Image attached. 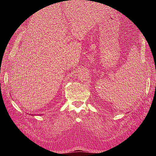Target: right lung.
Instances as JSON below:
<instances>
[{
  "mask_svg": "<svg viewBox=\"0 0 156 156\" xmlns=\"http://www.w3.org/2000/svg\"><path fill=\"white\" fill-rule=\"evenodd\" d=\"M33 115V116H34V115Z\"/></svg>",
  "mask_w": 156,
  "mask_h": 156,
  "instance_id": "1",
  "label": "right lung"
}]
</instances>
